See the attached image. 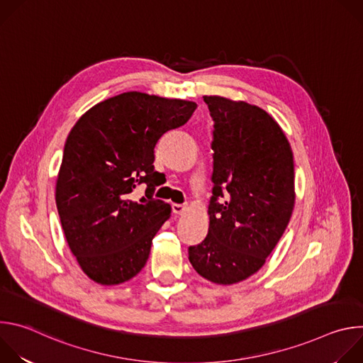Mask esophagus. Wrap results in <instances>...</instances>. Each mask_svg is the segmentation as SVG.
<instances>
[{
	"instance_id": "34e87169",
	"label": "esophagus",
	"mask_w": 363,
	"mask_h": 363,
	"mask_svg": "<svg viewBox=\"0 0 363 363\" xmlns=\"http://www.w3.org/2000/svg\"><path fill=\"white\" fill-rule=\"evenodd\" d=\"M186 211V206L181 203H172V213L177 216H182Z\"/></svg>"
}]
</instances>
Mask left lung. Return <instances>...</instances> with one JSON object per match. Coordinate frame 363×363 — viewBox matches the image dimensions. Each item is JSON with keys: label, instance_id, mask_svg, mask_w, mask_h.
Wrapping results in <instances>:
<instances>
[{"label": "left lung", "instance_id": "obj_1", "mask_svg": "<svg viewBox=\"0 0 363 363\" xmlns=\"http://www.w3.org/2000/svg\"><path fill=\"white\" fill-rule=\"evenodd\" d=\"M214 121L213 196L205 240L189 263L216 284L240 283L260 270L294 208V162L280 125L262 108L203 96ZM220 197L226 199L218 202Z\"/></svg>", "mask_w": 363, "mask_h": 363}]
</instances>
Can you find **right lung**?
<instances>
[{
    "instance_id": "1",
    "label": "right lung",
    "mask_w": 363,
    "mask_h": 363,
    "mask_svg": "<svg viewBox=\"0 0 363 363\" xmlns=\"http://www.w3.org/2000/svg\"><path fill=\"white\" fill-rule=\"evenodd\" d=\"M195 109V101L126 91L97 103L70 130L56 203L70 251L94 283L121 284L145 267L152 238L171 217V205L152 198L153 149ZM140 183L145 195L133 201Z\"/></svg>"
}]
</instances>
